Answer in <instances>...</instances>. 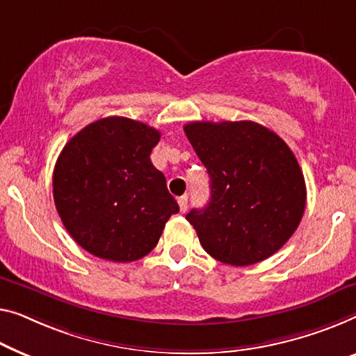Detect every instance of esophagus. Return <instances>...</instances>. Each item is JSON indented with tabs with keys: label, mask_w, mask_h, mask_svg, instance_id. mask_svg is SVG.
Masks as SVG:
<instances>
[{
	"label": "esophagus",
	"mask_w": 356,
	"mask_h": 356,
	"mask_svg": "<svg viewBox=\"0 0 356 356\" xmlns=\"http://www.w3.org/2000/svg\"><path fill=\"white\" fill-rule=\"evenodd\" d=\"M177 203H179L180 212H185V211H187V208H188V196L187 195L180 196V198L177 200Z\"/></svg>",
	"instance_id": "obj_1"
}]
</instances>
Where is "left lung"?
I'll use <instances>...</instances> for the list:
<instances>
[{"mask_svg": "<svg viewBox=\"0 0 356 356\" xmlns=\"http://www.w3.org/2000/svg\"><path fill=\"white\" fill-rule=\"evenodd\" d=\"M184 131L211 179L208 206L187 214L204 251L235 267L277 252L299 227L307 201L291 148L254 121H193Z\"/></svg>", "mask_w": 356, "mask_h": 356, "instance_id": "obj_1", "label": "left lung"}]
</instances>
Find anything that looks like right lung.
<instances>
[{"mask_svg":"<svg viewBox=\"0 0 356 356\" xmlns=\"http://www.w3.org/2000/svg\"><path fill=\"white\" fill-rule=\"evenodd\" d=\"M160 131L108 116L73 136L57 158L52 190L62 224L79 246L113 262L142 259L179 212L152 148Z\"/></svg>","mask_w":356,"mask_h":356,"instance_id":"add662e5","label":"right lung"}]
</instances>
